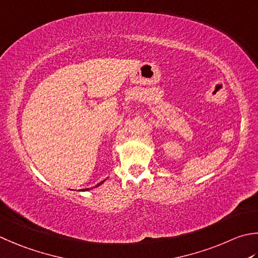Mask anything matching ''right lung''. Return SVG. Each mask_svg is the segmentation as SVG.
Listing matches in <instances>:
<instances>
[{
	"instance_id": "1",
	"label": "right lung",
	"mask_w": 258,
	"mask_h": 258,
	"mask_svg": "<svg viewBox=\"0 0 258 258\" xmlns=\"http://www.w3.org/2000/svg\"><path fill=\"white\" fill-rule=\"evenodd\" d=\"M104 181H105V180H104ZM102 183H103V181H102V182H100V183H98V184H97V186H98L99 184H102ZM83 190H85V191H87V190H89V189H83Z\"/></svg>"
}]
</instances>
